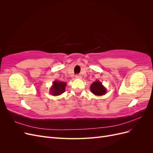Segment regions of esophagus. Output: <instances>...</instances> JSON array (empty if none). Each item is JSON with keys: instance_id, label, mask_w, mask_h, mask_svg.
Instances as JSON below:
<instances>
[{"instance_id": "34e87169", "label": "esophagus", "mask_w": 153, "mask_h": 153, "mask_svg": "<svg viewBox=\"0 0 153 153\" xmlns=\"http://www.w3.org/2000/svg\"><path fill=\"white\" fill-rule=\"evenodd\" d=\"M75 77H76V78H77V79H81L82 76L80 75H77L75 76Z\"/></svg>"}]
</instances>
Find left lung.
Instances as JSON below:
<instances>
[{
  "label": "left lung",
  "mask_w": 153,
  "mask_h": 153,
  "mask_svg": "<svg viewBox=\"0 0 153 153\" xmlns=\"http://www.w3.org/2000/svg\"><path fill=\"white\" fill-rule=\"evenodd\" d=\"M90 90L95 96H103L106 93V89L100 80H97L90 86Z\"/></svg>",
  "instance_id": "obj_1"
}]
</instances>
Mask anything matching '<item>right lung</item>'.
<instances>
[{
    "mask_svg": "<svg viewBox=\"0 0 153 153\" xmlns=\"http://www.w3.org/2000/svg\"><path fill=\"white\" fill-rule=\"evenodd\" d=\"M66 86V82H61L57 80H55L52 83V85L50 88V93L55 96L61 95L65 91Z\"/></svg>",
    "mask_w": 153,
    "mask_h": 153,
    "instance_id": "1",
    "label": "right lung"
}]
</instances>
